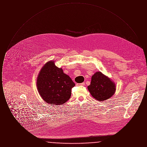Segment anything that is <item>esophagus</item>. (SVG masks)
Masks as SVG:
<instances>
[{
    "mask_svg": "<svg viewBox=\"0 0 147 147\" xmlns=\"http://www.w3.org/2000/svg\"><path fill=\"white\" fill-rule=\"evenodd\" d=\"M78 86H84L85 85V83H78L77 84Z\"/></svg>",
    "mask_w": 147,
    "mask_h": 147,
    "instance_id": "obj_1",
    "label": "esophagus"
}]
</instances>
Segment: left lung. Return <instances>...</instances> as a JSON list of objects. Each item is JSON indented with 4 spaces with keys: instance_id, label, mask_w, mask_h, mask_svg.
<instances>
[{
    "instance_id": "obj_1",
    "label": "left lung",
    "mask_w": 147,
    "mask_h": 147,
    "mask_svg": "<svg viewBox=\"0 0 147 147\" xmlns=\"http://www.w3.org/2000/svg\"><path fill=\"white\" fill-rule=\"evenodd\" d=\"M88 89L92 96L100 101L111 98L116 90L114 83L100 71L92 76L91 83Z\"/></svg>"
}]
</instances>
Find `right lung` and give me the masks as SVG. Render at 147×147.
<instances>
[{"instance_id": "right-lung-1", "label": "right lung", "mask_w": 147, "mask_h": 147, "mask_svg": "<svg viewBox=\"0 0 147 147\" xmlns=\"http://www.w3.org/2000/svg\"><path fill=\"white\" fill-rule=\"evenodd\" d=\"M75 83L62 68L50 61L42 67L37 80V86L43 100L51 105H62L70 98Z\"/></svg>"}]
</instances>
